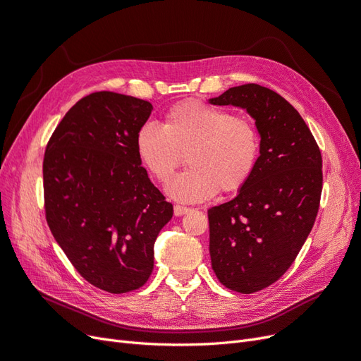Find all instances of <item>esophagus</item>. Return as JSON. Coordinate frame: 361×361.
<instances>
[{
	"instance_id": "34e87169",
	"label": "esophagus",
	"mask_w": 361,
	"mask_h": 361,
	"mask_svg": "<svg viewBox=\"0 0 361 361\" xmlns=\"http://www.w3.org/2000/svg\"><path fill=\"white\" fill-rule=\"evenodd\" d=\"M190 209L188 207H183V206H175V216H182L185 213H188Z\"/></svg>"
}]
</instances>
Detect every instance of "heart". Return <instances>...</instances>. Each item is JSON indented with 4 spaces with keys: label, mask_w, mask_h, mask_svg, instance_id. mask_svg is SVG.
<instances>
[{
    "label": "heart",
    "mask_w": 361,
    "mask_h": 361,
    "mask_svg": "<svg viewBox=\"0 0 361 361\" xmlns=\"http://www.w3.org/2000/svg\"><path fill=\"white\" fill-rule=\"evenodd\" d=\"M142 163L167 183L185 161L190 169L167 186L182 203H200L219 192H235L252 176L259 155L253 124L224 109L200 102L178 104L161 126L143 124L136 136Z\"/></svg>",
    "instance_id": "b5f03b06"
}]
</instances>
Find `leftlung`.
<instances>
[{
    "instance_id": "1",
    "label": "left lung",
    "mask_w": 361,
    "mask_h": 361,
    "mask_svg": "<svg viewBox=\"0 0 361 361\" xmlns=\"http://www.w3.org/2000/svg\"><path fill=\"white\" fill-rule=\"evenodd\" d=\"M209 104L235 106L261 137L249 180L228 203L207 210L212 268L238 293L276 283L310 235L323 188L322 154L299 112L259 84L231 87Z\"/></svg>"
}]
</instances>
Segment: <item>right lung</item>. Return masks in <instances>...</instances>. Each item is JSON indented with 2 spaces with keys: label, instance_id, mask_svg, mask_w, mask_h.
I'll return each mask as SVG.
<instances>
[{
  "label": "right lung",
  "instance_id": "right-lung-1",
  "mask_svg": "<svg viewBox=\"0 0 361 361\" xmlns=\"http://www.w3.org/2000/svg\"><path fill=\"white\" fill-rule=\"evenodd\" d=\"M151 111L133 96H85L56 127L42 163L54 240L84 280L109 293L147 283L155 240L173 216L136 149Z\"/></svg>",
  "mask_w": 361,
  "mask_h": 361
}]
</instances>
